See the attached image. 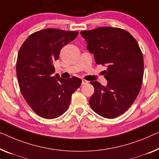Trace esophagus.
<instances>
[{
    "label": "esophagus",
    "instance_id": "esophagus-1",
    "mask_svg": "<svg viewBox=\"0 0 159 159\" xmlns=\"http://www.w3.org/2000/svg\"><path fill=\"white\" fill-rule=\"evenodd\" d=\"M88 83H89V81L86 80H82V85H86V84H88Z\"/></svg>",
    "mask_w": 159,
    "mask_h": 159
}]
</instances>
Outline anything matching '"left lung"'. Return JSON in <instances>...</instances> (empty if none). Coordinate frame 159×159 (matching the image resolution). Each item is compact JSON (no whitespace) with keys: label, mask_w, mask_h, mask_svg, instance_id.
Segmentation results:
<instances>
[{"label":"left lung","mask_w":159,"mask_h":159,"mask_svg":"<svg viewBox=\"0 0 159 159\" xmlns=\"http://www.w3.org/2000/svg\"><path fill=\"white\" fill-rule=\"evenodd\" d=\"M87 50L96 64L107 67V85L91 81L94 93L89 103L97 114L114 118L129 109L140 91L143 75V54L138 43L126 30L101 27L81 31Z\"/></svg>","instance_id":"8db88e82"}]
</instances>
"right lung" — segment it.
Masks as SVG:
<instances>
[{"label":"right lung","instance_id":"right-lung-1","mask_svg":"<svg viewBox=\"0 0 159 159\" xmlns=\"http://www.w3.org/2000/svg\"><path fill=\"white\" fill-rule=\"evenodd\" d=\"M76 31L47 28L28 37L18 52L16 74L23 98L35 113L47 119L68 109L71 96L81 84L77 77L53 75L61 50L77 37Z\"/></svg>","mask_w":159,"mask_h":159}]
</instances>
